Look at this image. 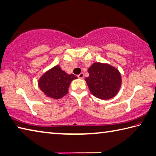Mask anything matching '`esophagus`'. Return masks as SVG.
<instances>
[{"label": "esophagus", "instance_id": "esophagus-1", "mask_svg": "<svg viewBox=\"0 0 156 156\" xmlns=\"http://www.w3.org/2000/svg\"><path fill=\"white\" fill-rule=\"evenodd\" d=\"M77 77H78V78H79V79H83V78L84 77L83 73H81L80 74L77 75Z\"/></svg>", "mask_w": 156, "mask_h": 156}]
</instances>
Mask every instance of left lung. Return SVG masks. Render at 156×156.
Instances as JSON below:
<instances>
[{
	"label": "left lung",
	"mask_w": 156,
	"mask_h": 156,
	"mask_svg": "<svg viewBox=\"0 0 156 156\" xmlns=\"http://www.w3.org/2000/svg\"><path fill=\"white\" fill-rule=\"evenodd\" d=\"M85 79L91 94L102 100H109L119 92L122 76L119 70L107 63L94 62L87 70Z\"/></svg>",
	"instance_id": "obj_1"
}]
</instances>
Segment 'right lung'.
<instances>
[{
    "mask_svg": "<svg viewBox=\"0 0 156 156\" xmlns=\"http://www.w3.org/2000/svg\"><path fill=\"white\" fill-rule=\"evenodd\" d=\"M77 77L62 70L60 65H55L44 73L38 80L40 90L47 97L60 99L69 92L71 81Z\"/></svg>",
    "mask_w": 156,
    "mask_h": 156,
    "instance_id": "obj_1",
    "label": "right lung"
}]
</instances>
